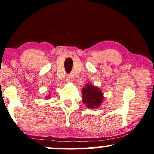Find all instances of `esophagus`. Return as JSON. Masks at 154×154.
I'll return each mask as SVG.
<instances>
[{
    "label": "esophagus",
    "mask_w": 154,
    "mask_h": 154,
    "mask_svg": "<svg viewBox=\"0 0 154 154\" xmlns=\"http://www.w3.org/2000/svg\"><path fill=\"white\" fill-rule=\"evenodd\" d=\"M70 81H71V76L67 75V77H66V82H69Z\"/></svg>",
    "instance_id": "1"
}]
</instances>
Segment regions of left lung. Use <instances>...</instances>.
Returning <instances> with one entry per match:
<instances>
[{
  "label": "left lung",
  "instance_id": "obj_1",
  "mask_svg": "<svg viewBox=\"0 0 154 154\" xmlns=\"http://www.w3.org/2000/svg\"><path fill=\"white\" fill-rule=\"evenodd\" d=\"M84 104L89 109H97L102 104L104 97L102 91L90 83H87L82 89Z\"/></svg>",
  "mask_w": 154,
  "mask_h": 154
}]
</instances>
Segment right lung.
Wrapping results in <instances>:
<instances>
[{
    "label": "right lung",
    "instance_id": "obj_1",
    "mask_svg": "<svg viewBox=\"0 0 154 154\" xmlns=\"http://www.w3.org/2000/svg\"><path fill=\"white\" fill-rule=\"evenodd\" d=\"M50 94H49V95H48V96H46V97H45L46 100H47V99H50Z\"/></svg>",
    "mask_w": 154,
    "mask_h": 154
}]
</instances>
